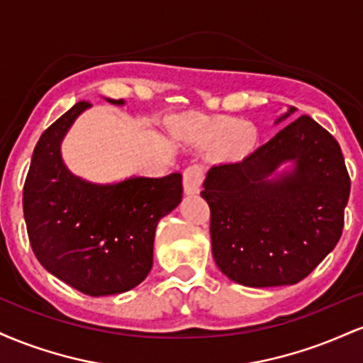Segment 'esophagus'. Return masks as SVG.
Instances as JSON below:
<instances>
[{
	"mask_svg": "<svg viewBox=\"0 0 363 363\" xmlns=\"http://www.w3.org/2000/svg\"><path fill=\"white\" fill-rule=\"evenodd\" d=\"M203 177H205V169L203 165L193 164L184 169L182 174V184H184V191L187 194L199 193V187L203 184Z\"/></svg>",
	"mask_w": 363,
	"mask_h": 363,
	"instance_id": "esophagus-1",
	"label": "esophagus"
}]
</instances>
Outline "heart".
<instances>
[{
	"label": "heart",
	"mask_w": 363,
	"mask_h": 363,
	"mask_svg": "<svg viewBox=\"0 0 363 363\" xmlns=\"http://www.w3.org/2000/svg\"><path fill=\"white\" fill-rule=\"evenodd\" d=\"M203 140L206 141H220L223 140L225 150L232 155H245L254 148L257 140V133L252 124L240 123L235 118H213L201 123L199 126Z\"/></svg>",
	"instance_id": "1"
}]
</instances>
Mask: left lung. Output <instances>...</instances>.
I'll return each mask as SVG.
<instances>
[{
	"label": "left lung",
	"mask_w": 363,
	"mask_h": 363,
	"mask_svg": "<svg viewBox=\"0 0 363 363\" xmlns=\"http://www.w3.org/2000/svg\"><path fill=\"white\" fill-rule=\"evenodd\" d=\"M286 160L296 162L294 172L269 182ZM203 187L213 259L240 285H295L318 268L343 232L347 165L338 141L309 116L242 162L211 167Z\"/></svg>",
	"instance_id": "left-lung-1"
}]
</instances>
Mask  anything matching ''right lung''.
<instances>
[{"instance_id":"add662e5","label":"right lung","mask_w":363,"mask_h":363,"mask_svg":"<svg viewBox=\"0 0 363 363\" xmlns=\"http://www.w3.org/2000/svg\"><path fill=\"white\" fill-rule=\"evenodd\" d=\"M89 106L74 104L37 141L23 184V215L40 264L82 294L101 297L135 289L147 278L157 225L181 203L182 176L97 186L69 174L60 143Z\"/></svg>"}]
</instances>
